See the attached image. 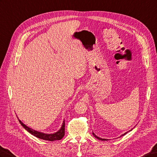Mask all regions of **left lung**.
Listing matches in <instances>:
<instances>
[{
	"label": "left lung",
	"instance_id": "8db88e82",
	"mask_svg": "<svg viewBox=\"0 0 157 157\" xmlns=\"http://www.w3.org/2000/svg\"><path fill=\"white\" fill-rule=\"evenodd\" d=\"M128 132H125L124 134H123V135H122V136H124V135H125V134H127ZM93 135H94V136L95 137V138H97V139H98V140H108V139H101V138H100V137H98V136H97L96 135H95V134L94 133V132H93Z\"/></svg>",
	"mask_w": 157,
	"mask_h": 157
}]
</instances>
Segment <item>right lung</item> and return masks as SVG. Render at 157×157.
<instances>
[{
  "mask_svg": "<svg viewBox=\"0 0 157 157\" xmlns=\"http://www.w3.org/2000/svg\"><path fill=\"white\" fill-rule=\"evenodd\" d=\"M19 123L23 127L26 131L30 134H32L34 136L37 137V138H39L40 139H43L45 140H49V141H54L56 140H60L63 139V137L64 135V127H65V123H64V121H63V123L62 124V127L60 128L59 131L57 132L52 133V134H47V133H43L41 132L36 131L35 130H33L32 128H29L27 126L25 125L24 123H22V122L19 120Z\"/></svg>",
  "mask_w": 157,
  "mask_h": 157,
  "instance_id": "obj_1",
  "label": "right lung"
}]
</instances>
